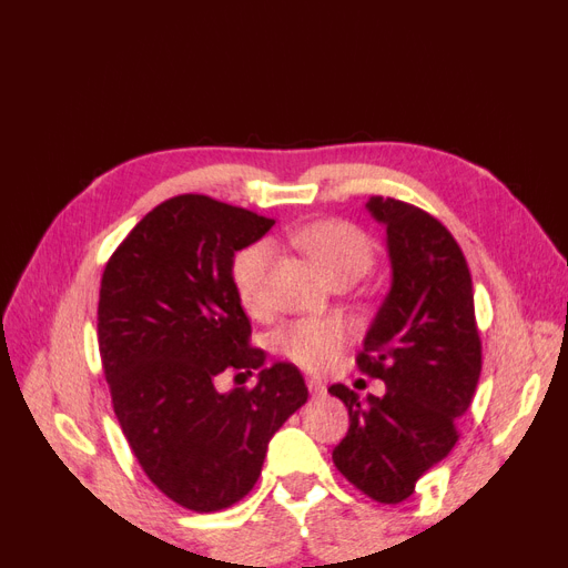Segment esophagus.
<instances>
[{"instance_id":"34e87169","label":"esophagus","mask_w":568,"mask_h":568,"mask_svg":"<svg viewBox=\"0 0 568 568\" xmlns=\"http://www.w3.org/2000/svg\"><path fill=\"white\" fill-rule=\"evenodd\" d=\"M305 384H307V388H310V394H313V396H322V394H325V392H327V386H325V382H322V379H315V376H310V379H307Z\"/></svg>"}]
</instances>
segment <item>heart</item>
Here are the masks:
<instances>
[{"label": "heart", "instance_id": "heart-1", "mask_svg": "<svg viewBox=\"0 0 568 568\" xmlns=\"http://www.w3.org/2000/svg\"><path fill=\"white\" fill-rule=\"evenodd\" d=\"M295 243L303 248L317 271L327 281L337 277H354L372 271L374 265V243L362 229L347 221H320V224L305 226L295 233ZM273 265V246L265 241L251 243L233 258V287L241 305L248 313H261L265 307V285ZM347 344V329L337 320H300L275 332L273 347L303 369H327L335 364L339 352Z\"/></svg>", "mask_w": 568, "mask_h": 568}]
</instances>
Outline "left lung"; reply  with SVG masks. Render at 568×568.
<instances>
[{
    "label": "left lung",
    "instance_id": "obj_1",
    "mask_svg": "<svg viewBox=\"0 0 568 568\" xmlns=\"http://www.w3.org/2000/svg\"><path fill=\"white\" fill-rule=\"evenodd\" d=\"M386 229L392 291L357 357L384 396L359 398L344 384L327 392L349 410V430L332 450L337 470L376 503L414 495L418 477L453 450L483 369L468 263L438 219L398 199L372 196Z\"/></svg>",
    "mask_w": 568,
    "mask_h": 568
}]
</instances>
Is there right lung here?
Masks as SVG:
<instances>
[{
	"instance_id": "right-lung-1",
	"label": "right lung",
	"mask_w": 568,
	"mask_h": 568,
	"mask_svg": "<svg viewBox=\"0 0 568 568\" xmlns=\"http://www.w3.org/2000/svg\"><path fill=\"white\" fill-rule=\"evenodd\" d=\"M275 224L204 194L154 206L100 281L98 347L132 453L160 493L219 513L258 480L273 433L307 402L295 364H265L233 287V255ZM260 369L253 389L215 388Z\"/></svg>"
}]
</instances>
